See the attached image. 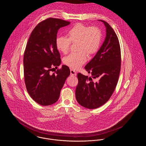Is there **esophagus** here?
<instances>
[{
    "instance_id": "34e87169",
    "label": "esophagus",
    "mask_w": 146,
    "mask_h": 146,
    "mask_svg": "<svg viewBox=\"0 0 146 146\" xmlns=\"http://www.w3.org/2000/svg\"><path fill=\"white\" fill-rule=\"evenodd\" d=\"M70 75H71V76H76L77 75V73H76V72L75 70H73V69H70Z\"/></svg>"
}]
</instances>
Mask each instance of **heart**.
Returning a JSON list of instances; mask_svg holds the SVG:
<instances>
[{
	"label": "heart",
	"mask_w": 146,
	"mask_h": 146,
	"mask_svg": "<svg viewBox=\"0 0 146 146\" xmlns=\"http://www.w3.org/2000/svg\"><path fill=\"white\" fill-rule=\"evenodd\" d=\"M68 38L59 36L56 40V49L66 54L70 49L71 42H78V53H70L64 58L63 62L73 69H78L87 60L86 53L93 54L96 53L101 44L100 30L96 27H87L78 23L73 26L68 32Z\"/></svg>",
	"instance_id": "heart-1"
}]
</instances>
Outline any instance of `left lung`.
I'll list each match as a JSON object with an SVG mask.
<instances>
[{"label":"left lung","instance_id":"1","mask_svg":"<svg viewBox=\"0 0 146 146\" xmlns=\"http://www.w3.org/2000/svg\"><path fill=\"white\" fill-rule=\"evenodd\" d=\"M98 21L104 24L106 36L95 56L85 66V69L91 72V77L78 73V84L76 90L77 101L88 109L97 108L109 100L117 86L121 70L118 37L108 23ZM92 78H98L99 81L93 82Z\"/></svg>","mask_w":146,"mask_h":146}]
</instances>
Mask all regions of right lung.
Listing matches in <instances>:
<instances>
[{
  "label": "right lung",
  "instance_id": "right-lung-1",
  "mask_svg": "<svg viewBox=\"0 0 146 146\" xmlns=\"http://www.w3.org/2000/svg\"><path fill=\"white\" fill-rule=\"evenodd\" d=\"M69 24L60 19L48 18L35 27L28 41L23 59L25 83L30 96L40 105L56 103L70 75V69L65 65L50 73L61 64L56 45L58 31Z\"/></svg>",
  "mask_w": 146,
  "mask_h": 146
}]
</instances>
